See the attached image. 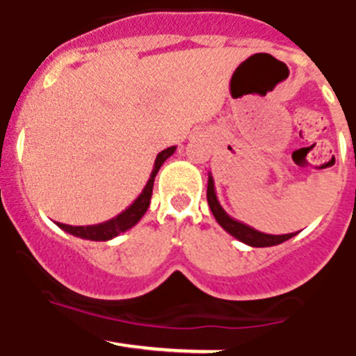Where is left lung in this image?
<instances>
[{"label":"left lung","mask_w":356,"mask_h":356,"mask_svg":"<svg viewBox=\"0 0 356 356\" xmlns=\"http://www.w3.org/2000/svg\"><path fill=\"white\" fill-rule=\"evenodd\" d=\"M207 204L211 207V213L213 216L216 218V222L222 225L223 230L234 236L236 239H239L241 243L248 246H255V248H264V246H275L280 245V243L287 241L293 236H296L294 232L291 234H280V236H273V234H264L255 230L254 227L246 225V223L238 222V220H234L232 216L225 213L222 206H220V202H218L216 191H214V181L213 175L209 174V179H207Z\"/></svg>","instance_id":"8db88e82"}]
</instances>
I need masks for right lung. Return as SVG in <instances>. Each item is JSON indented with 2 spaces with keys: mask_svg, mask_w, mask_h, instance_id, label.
I'll list each match as a JSON object with an SVG mask.
<instances>
[{
  "mask_svg": "<svg viewBox=\"0 0 356 356\" xmlns=\"http://www.w3.org/2000/svg\"><path fill=\"white\" fill-rule=\"evenodd\" d=\"M175 152V145L168 147V149L161 150L154 161V168H152V174H150L149 181H147L145 188L142 190V193L136 197V200L127 207L126 211H122L120 214H117L115 218L108 220V222L97 223V225H65V223H56L62 230L72 234L76 238L81 239H90V241H110V239L117 238L118 234L126 232L131 227H134L136 223L142 220L143 214L147 213L150 204V197H152V186H154V177L158 174V170L161 168L163 163L170 158Z\"/></svg>",
  "mask_w": 356,
  "mask_h": 356,
  "instance_id": "right-lung-1",
  "label": "right lung"
}]
</instances>
